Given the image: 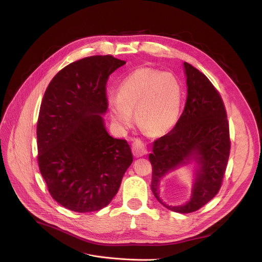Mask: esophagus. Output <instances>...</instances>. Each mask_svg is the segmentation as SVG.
<instances>
[{
  "mask_svg": "<svg viewBox=\"0 0 262 262\" xmlns=\"http://www.w3.org/2000/svg\"><path fill=\"white\" fill-rule=\"evenodd\" d=\"M132 151L136 158H140L147 154V148L144 143H142L140 140L137 139L132 144Z\"/></svg>",
  "mask_w": 262,
  "mask_h": 262,
  "instance_id": "34e87169",
  "label": "esophagus"
}]
</instances>
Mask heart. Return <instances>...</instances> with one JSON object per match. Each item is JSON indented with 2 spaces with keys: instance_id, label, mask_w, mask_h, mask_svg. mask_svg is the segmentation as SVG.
<instances>
[{
  "instance_id": "obj_1",
  "label": "heart",
  "mask_w": 262,
  "mask_h": 262,
  "mask_svg": "<svg viewBox=\"0 0 262 262\" xmlns=\"http://www.w3.org/2000/svg\"><path fill=\"white\" fill-rule=\"evenodd\" d=\"M182 106V88L171 72L141 67L119 84L117 98L107 100L112 123L119 132L133 124V114L138 125L154 136L169 133L178 122Z\"/></svg>"
}]
</instances>
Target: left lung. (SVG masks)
<instances>
[{
  "mask_svg": "<svg viewBox=\"0 0 262 262\" xmlns=\"http://www.w3.org/2000/svg\"><path fill=\"white\" fill-rule=\"evenodd\" d=\"M188 96L174 128L154 142L149 161L152 166L151 191L168 209L190 213L209 202L222 186L230 155L229 123L219 91L205 74L184 62ZM195 158L201 170L191 200L185 206L169 207L158 197L159 179L170 169Z\"/></svg>",
  "mask_w": 262,
  "mask_h": 262,
  "instance_id": "obj_1",
  "label": "left lung"
}]
</instances>
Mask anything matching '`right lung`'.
Wrapping results in <instances>:
<instances>
[{
  "instance_id": "obj_1",
  "label": "right lung",
  "mask_w": 262,
  "mask_h": 262,
  "mask_svg": "<svg viewBox=\"0 0 262 262\" xmlns=\"http://www.w3.org/2000/svg\"><path fill=\"white\" fill-rule=\"evenodd\" d=\"M126 62L91 56L62 68L49 84L37 121L38 166L59 204L77 212L96 211L117 194L133 163L126 140L105 130L106 83Z\"/></svg>"
}]
</instances>
